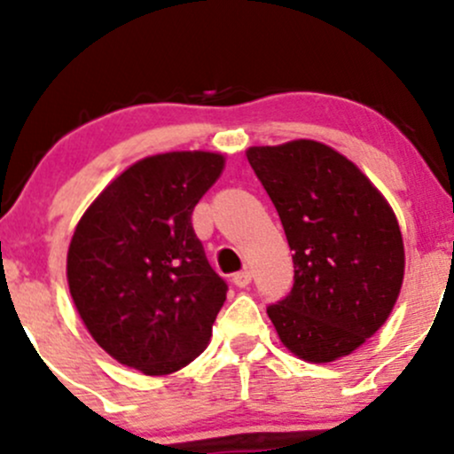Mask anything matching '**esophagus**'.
<instances>
[{"label":"esophagus","mask_w":454,"mask_h":454,"mask_svg":"<svg viewBox=\"0 0 454 454\" xmlns=\"http://www.w3.org/2000/svg\"><path fill=\"white\" fill-rule=\"evenodd\" d=\"M231 281H233V286H238V287H247L248 284H251V272H248V270H240V272H236V275L231 277Z\"/></svg>","instance_id":"1"}]
</instances>
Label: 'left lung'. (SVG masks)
Returning a JSON list of instances; mask_svg holds the SVG:
<instances>
[{"label": "left lung", "mask_w": 454, "mask_h": 454, "mask_svg": "<svg viewBox=\"0 0 454 454\" xmlns=\"http://www.w3.org/2000/svg\"><path fill=\"white\" fill-rule=\"evenodd\" d=\"M247 160L294 251V286L268 318L303 362L346 357L381 329L401 294L396 214L357 164L318 140L248 147Z\"/></svg>", "instance_id": "obj_1"}]
</instances>
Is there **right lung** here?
Here are the masks:
<instances>
[{
	"instance_id": "add662e5",
	"label": "right lung",
	"mask_w": 454,
	"mask_h": 454,
	"mask_svg": "<svg viewBox=\"0 0 454 454\" xmlns=\"http://www.w3.org/2000/svg\"><path fill=\"white\" fill-rule=\"evenodd\" d=\"M223 168L214 151L138 160L73 231L67 281L82 323L110 357L149 377L194 362L227 299L190 221Z\"/></svg>"
}]
</instances>
